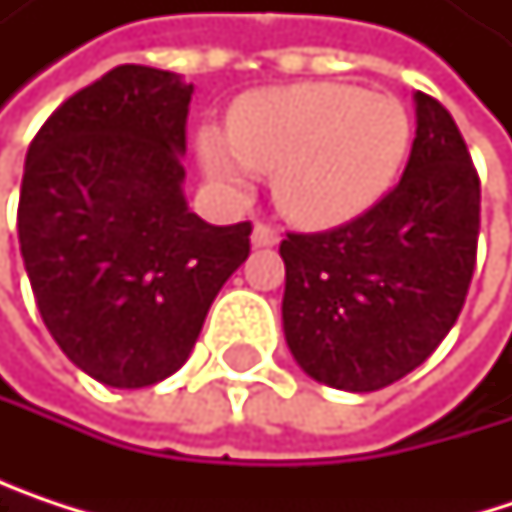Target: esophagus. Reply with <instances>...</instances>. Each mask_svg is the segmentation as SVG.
Here are the masks:
<instances>
[{
	"label": "esophagus",
	"mask_w": 512,
	"mask_h": 512,
	"mask_svg": "<svg viewBox=\"0 0 512 512\" xmlns=\"http://www.w3.org/2000/svg\"><path fill=\"white\" fill-rule=\"evenodd\" d=\"M278 240H281V234H278L272 225L257 222L255 231H252V243H255L257 249H260V246H278Z\"/></svg>",
	"instance_id": "1"
}]
</instances>
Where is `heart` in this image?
<instances>
[{
	"label": "heart",
	"mask_w": 512,
	"mask_h": 512,
	"mask_svg": "<svg viewBox=\"0 0 512 512\" xmlns=\"http://www.w3.org/2000/svg\"><path fill=\"white\" fill-rule=\"evenodd\" d=\"M412 145V118L391 94L344 82H302L240 97L228 139L204 127V171L231 192L272 174L278 210L302 228H335L376 207Z\"/></svg>",
	"instance_id": "1"
}]
</instances>
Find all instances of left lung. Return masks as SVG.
I'll return each instance as SVG.
<instances>
[{
	"instance_id": "1",
	"label": "left lung",
	"mask_w": 512,
	"mask_h": 512,
	"mask_svg": "<svg viewBox=\"0 0 512 512\" xmlns=\"http://www.w3.org/2000/svg\"><path fill=\"white\" fill-rule=\"evenodd\" d=\"M415 142L400 183L358 219L287 234L284 338L299 367L341 391H379L445 341L474 275L480 177L460 127L415 91Z\"/></svg>"
}]
</instances>
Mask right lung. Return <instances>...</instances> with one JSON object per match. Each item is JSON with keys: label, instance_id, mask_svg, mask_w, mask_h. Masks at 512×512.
<instances>
[{"label": "right lung", "instance_id": "right-lung-1", "mask_svg": "<svg viewBox=\"0 0 512 512\" xmlns=\"http://www.w3.org/2000/svg\"><path fill=\"white\" fill-rule=\"evenodd\" d=\"M192 85L121 64L67 97L29 145L17 231L61 353L112 388L162 382L249 257L252 222L216 228L183 198Z\"/></svg>", "mask_w": 512, "mask_h": 512}]
</instances>
